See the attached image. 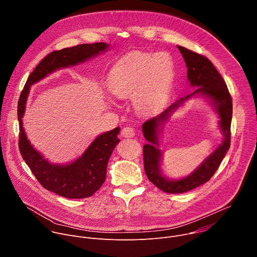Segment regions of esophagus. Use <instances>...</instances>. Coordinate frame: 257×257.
Returning a JSON list of instances; mask_svg holds the SVG:
<instances>
[{
  "label": "esophagus",
  "instance_id": "34e87169",
  "mask_svg": "<svg viewBox=\"0 0 257 257\" xmlns=\"http://www.w3.org/2000/svg\"><path fill=\"white\" fill-rule=\"evenodd\" d=\"M134 135H135V131L132 127H125L121 131V136L125 138H130V137H133Z\"/></svg>",
  "mask_w": 257,
  "mask_h": 257
}]
</instances>
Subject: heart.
I'll list each match as a JSON object with an SVG mask.
<instances>
[{"mask_svg":"<svg viewBox=\"0 0 257 257\" xmlns=\"http://www.w3.org/2000/svg\"><path fill=\"white\" fill-rule=\"evenodd\" d=\"M172 68L173 61L167 54L153 56L133 53L119 60L113 67L108 77V88L119 98L134 97L133 102L138 111L149 113L159 106L167 87V73ZM163 71L164 75L161 74Z\"/></svg>","mask_w":257,"mask_h":257,"instance_id":"obj_1","label":"heart"}]
</instances>
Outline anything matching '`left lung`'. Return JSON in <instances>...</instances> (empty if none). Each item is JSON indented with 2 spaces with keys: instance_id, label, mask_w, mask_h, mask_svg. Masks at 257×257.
Here are the masks:
<instances>
[{
  "instance_id": "1",
  "label": "left lung",
  "mask_w": 257,
  "mask_h": 257,
  "mask_svg": "<svg viewBox=\"0 0 257 257\" xmlns=\"http://www.w3.org/2000/svg\"><path fill=\"white\" fill-rule=\"evenodd\" d=\"M178 49L186 63L187 79L190 85L196 89L191 94L172 103L163 113L142 125L143 136L149 141L143 146L146 176L158 188L167 193L187 192L207 182L228 153L231 139L233 106L226 82L207 58L180 46ZM195 96L204 97L213 105L220 119L219 127L223 135V141L189 175L180 179H171L164 175L161 170L162 152L159 149V136L170 116L187 100Z\"/></svg>"
}]
</instances>
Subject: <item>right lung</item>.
I'll use <instances>...</instances> for the list:
<instances>
[{
    "label": "right lung",
    "instance_id": "1",
    "mask_svg": "<svg viewBox=\"0 0 257 257\" xmlns=\"http://www.w3.org/2000/svg\"><path fill=\"white\" fill-rule=\"evenodd\" d=\"M109 45L105 43L84 44L49 54L29 75L18 101L19 150L31 172L47 190L66 198H86L93 195L103 184L106 167L120 139V127L103 132L95 137L85 152L68 164H55L36 151L28 140L23 128V116L30 86L46 78L53 72L84 63L105 53Z\"/></svg>",
    "mask_w": 257,
    "mask_h": 257
}]
</instances>
